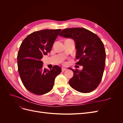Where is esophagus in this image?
<instances>
[{"mask_svg": "<svg viewBox=\"0 0 123 123\" xmlns=\"http://www.w3.org/2000/svg\"><path fill=\"white\" fill-rule=\"evenodd\" d=\"M67 70V68H64V67H62V72L65 71H66Z\"/></svg>", "mask_w": 123, "mask_h": 123, "instance_id": "1", "label": "esophagus"}]
</instances>
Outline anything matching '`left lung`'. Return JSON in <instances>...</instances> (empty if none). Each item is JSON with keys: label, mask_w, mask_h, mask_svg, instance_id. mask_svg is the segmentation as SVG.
<instances>
[{"label": "left lung", "mask_w": 123, "mask_h": 123, "mask_svg": "<svg viewBox=\"0 0 123 123\" xmlns=\"http://www.w3.org/2000/svg\"><path fill=\"white\" fill-rule=\"evenodd\" d=\"M59 36L72 38L75 43L76 64L83 70H73V76L69 81L74 90L81 93L90 92L98 87L105 69L106 52L104 43L97 35L82 28L65 29Z\"/></svg>", "instance_id": "1"}]
</instances>
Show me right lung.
<instances>
[{"mask_svg": "<svg viewBox=\"0 0 123 123\" xmlns=\"http://www.w3.org/2000/svg\"><path fill=\"white\" fill-rule=\"evenodd\" d=\"M61 29H45L32 33L22 42L17 54V65L21 80L32 93L43 95L53 88L55 77L62 71L54 66L43 68L41 59L49 53Z\"/></svg>", "mask_w": 123, "mask_h": 123, "instance_id": "1", "label": "right lung"}]
</instances>
